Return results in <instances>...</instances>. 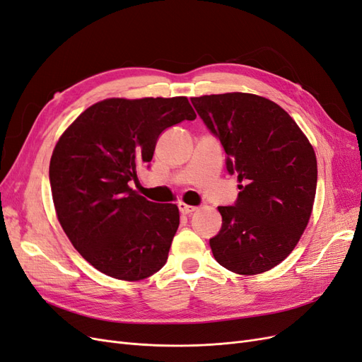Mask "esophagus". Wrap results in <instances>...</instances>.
<instances>
[{"instance_id": "esophagus-1", "label": "esophagus", "mask_w": 362, "mask_h": 362, "mask_svg": "<svg viewBox=\"0 0 362 362\" xmlns=\"http://www.w3.org/2000/svg\"><path fill=\"white\" fill-rule=\"evenodd\" d=\"M178 208H180V211H181L182 214H192L193 211L198 210V206L189 205V204H185V202H180V204H178Z\"/></svg>"}]
</instances>
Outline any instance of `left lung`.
<instances>
[{
  "label": "left lung",
  "instance_id": "1",
  "mask_svg": "<svg viewBox=\"0 0 362 362\" xmlns=\"http://www.w3.org/2000/svg\"><path fill=\"white\" fill-rule=\"evenodd\" d=\"M221 140L226 169L237 173L238 199L217 206L222 228L210 240L218 264L258 275L286 259L310 222L317 187L313 145L293 117L267 98L221 93L192 98Z\"/></svg>",
  "mask_w": 362,
  "mask_h": 362
}]
</instances>
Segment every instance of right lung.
I'll return each instance as SVG.
<instances>
[{
  "label": "right lung",
  "mask_w": 362,
  "mask_h": 362,
  "mask_svg": "<svg viewBox=\"0 0 362 362\" xmlns=\"http://www.w3.org/2000/svg\"><path fill=\"white\" fill-rule=\"evenodd\" d=\"M196 119L185 96L108 98L64 129L49 161L54 208L81 257L107 276L140 281L166 264L180 225L175 204L151 202L129 182L158 136Z\"/></svg>",
  "instance_id": "add662e5"
}]
</instances>
